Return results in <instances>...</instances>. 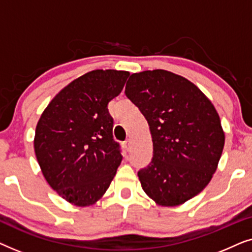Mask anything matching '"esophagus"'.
Wrapping results in <instances>:
<instances>
[{"mask_svg":"<svg viewBox=\"0 0 252 252\" xmlns=\"http://www.w3.org/2000/svg\"><path fill=\"white\" fill-rule=\"evenodd\" d=\"M130 144H132V141H130V139L125 141V148H126L127 150L130 149Z\"/></svg>","mask_w":252,"mask_h":252,"instance_id":"34e87169","label":"esophagus"}]
</instances>
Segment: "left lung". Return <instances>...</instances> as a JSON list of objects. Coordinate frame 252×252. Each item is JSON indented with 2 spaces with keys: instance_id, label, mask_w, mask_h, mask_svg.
Here are the masks:
<instances>
[{
  "instance_id": "obj_1",
  "label": "left lung",
  "mask_w": 252,
  "mask_h": 252,
  "mask_svg": "<svg viewBox=\"0 0 252 252\" xmlns=\"http://www.w3.org/2000/svg\"><path fill=\"white\" fill-rule=\"evenodd\" d=\"M125 93L153 137V160L137 173L142 189L158 205L184 204L218 167L225 144L218 112L197 86L170 71L133 73Z\"/></svg>"
}]
</instances>
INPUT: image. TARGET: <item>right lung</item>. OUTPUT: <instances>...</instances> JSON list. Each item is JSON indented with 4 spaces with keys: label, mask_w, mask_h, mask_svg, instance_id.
Segmentation results:
<instances>
[{
    "label": "right lung",
    "mask_w": 252,
    "mask_h": 252,
    "mask_svg": "<svg viewBox=\"0 0 252 252\" xmlns=\"http://www.w3.org/2000/svg\"><path fill=\"white\" fill-rule=\"evenodd\" d=\"M129 72L94 70L62 89L41 115L34 150L57 194L77 206L105 194L122 163L108 103L122 93Z\"/></svg>",
    "instance_id": "1"
}]
</instances>
